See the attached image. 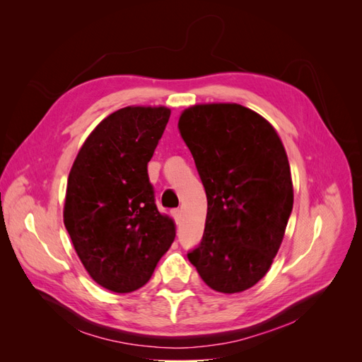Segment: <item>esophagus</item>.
<instances>
[{
	"instance_id": "34e87169",
	"label": "esophagus",
	"mask_w": 362,
	"mask_h": 362,
	"mask_svg": "<svg viewBox=\"0 0 362 362\" xmlns=\"http://www.w3.org/2000/svg\"><path fill=\"white\" fill-rule=\"evenodd\" d=\"M172 214H173V218H175V222L177 223H180L181 222V216H182V213H181V210L178 208V210H173L172 211Z\"/></svg>"
}]
</instances>
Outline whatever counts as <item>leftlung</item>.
I'll use <instances>...</instances> for the list:
<instances>
[{
  "instance_id": "1",
  "label": "left lung",
  "mask_w": 362,
  "mask_h": 362,
  "mask_svg": "<svg viewBox=\"0 0 362 362\" xmlns=\"http://www.w3.org/2000/svg\"><path fill=\"white\" fill-rule=\"evenodd\" d=\"M178 129L206 193L201 245L189 259L208 287L242 293L269 272L293 210L286 148L269 120L234 103L196 104Z\"/></svg>"
}]
</instances>
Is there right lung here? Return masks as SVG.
Instances as JSON below:
<instances>
[{"label": "right lung", "mask_w": 362, "mask_h": 362, "mask_svg": "<svg viewBox=\"0 0 362 362\" xmlns=\"http://www.w3.org/2000/svg\"><path fill=\"white\" fill-rule=\"evenodd\" d=\"M169 116L163 105L120 108L95 127L69 172L64 226L90 278L115 293L144 287L175 240L148 177Z\"/></svg>", "instance_id": "right-lung-1"}]
</instances>
